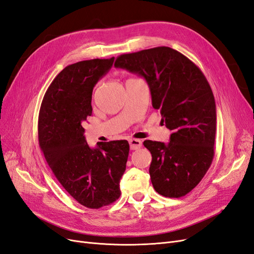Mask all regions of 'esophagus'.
I'll list each match as a JSON object with an SVG mask.
<instances>
[{"instance_id":"34e87169","label":"esophagus","mask_w":254,"mask_h":254,"mask_svg":"<svg viewBox=\"0 0 254 254\" xmlns=\"http://www.w3.org/2000/svg\"><path fill=\"white\" fill-rule=\"evenodd\" d=\"M129 145H130V149L135 150L142 147V141L141 140H136V139H131L129 140Z\"/></svg>"}]
</instances>
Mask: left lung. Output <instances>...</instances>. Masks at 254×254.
<instances>
[{
  "label": "left lung",
  "instance_id": "1",
  "mask_svg": "<svg viewBox=\"0 0 254 254\" xmlns=\"http://www.w3.org/2000/svg\"><path fill=\"white\" fill-rule=\"evenodd\" d=\"M114 66L142 76L152 107L172 130L167 144L143 143L152 157L153 189L170 198L187 195L201 181L214 157L216 105L205 76L188 57L167 47L124 54Z\"/></svg>",
  "mask_w": 254,
  "mask_h": 254
}]
</instances>
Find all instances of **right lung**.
I'll use <instances>...</instances> for the list:
<instances>
[{
	"label": "right lung",
	"mask_w": 254,
	"mask_h": 254,
	"mask_svg": "<svg viewBox=\"0 0 254 254\" xmlns=\"http://www.w3.org/2000/svg\"><path fill=\"white\" fill-rule=\"evenodd\" d=\"M114 57L83 60L65 66L51 83L41 104L38 137L45 160L76 201L99 209L121 196L129 144L98 142L91 148L82 123L92 115V92L109 72Z\"/></svg>",
	"instance_id": "add662e5"
}]
</instances>
